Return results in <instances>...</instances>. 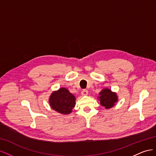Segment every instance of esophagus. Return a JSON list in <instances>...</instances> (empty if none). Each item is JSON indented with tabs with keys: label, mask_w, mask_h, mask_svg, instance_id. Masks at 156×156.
<instances>
[{
	"label": "esophagus",
	"mask_w": 156,
	"mask_h": 156,
	"mask_svg": "<svg viewBox=\"0 0 156 156\" xmlns=\"http://www.w3.org/2000/svg\"><path fill=\"white\" fill-rule=\"evenodd\" d=\"M81 94L83 96H87L88 95V90H87L86 89H84L81 92Z\"/></svg>",
	"instance_id": "obj_1"
}]
</instances>
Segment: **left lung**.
<instances>
[{
  "instance_id": "left-lung-1",
  "label": "left lung",
  "mask_w": 156,
  "mask_h": 156,
  "mask_svg": "<svg viewBox=\"0 0 156 156\" xmlns=\"http://www.w3.org/2000/svg\"><path fill=\"white\" fill-rule=\"evenodd\" d=\"M100 103L103 107H105V108H110L115 105V103L118 101V96L116 93L112 92L110 89L104 88L100 92Z\"/></svg>"
}]
</instances>
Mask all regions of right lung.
<instances>
[{
  "mask_svg": "<svg viewBox=\"0 0 156 156\" xmlns=\"http://www.w3.org/2000/svg\"><path fill=\"white\" fill-rule=\"evenodd\" d=\"M49 101L53 110L61 114L68 115L75 107V97L68 89L60 88L51 94Z\"/></svg>",
  "mask_w": 156,
  "mask_h": 156,
  "instance_id": "obj_1",
  "label": "right lung"
}]
</instances>
